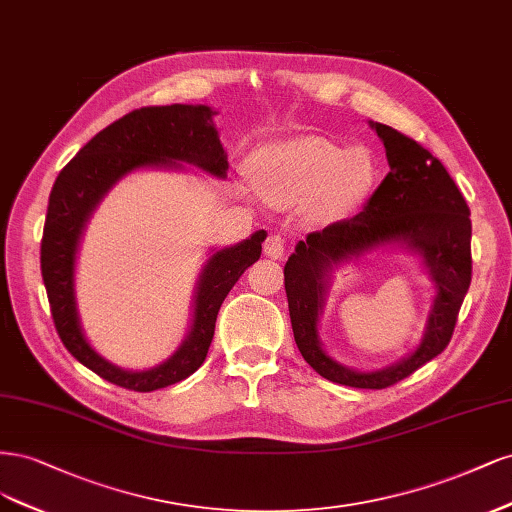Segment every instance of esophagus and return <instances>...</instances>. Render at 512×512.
<instances>
[{
    "instance_id": "1",
    "label": "esophagus",
    "mask_w": 512,
    "mask_h": 512,
    "mask_svg": "<svg viewBox=\"0 0 512 512\" xmlns=\"http://www.w3.org/2000/svg\"><path fill=\"white\" fill-rule=\"evenodd\" d=\"M263 253L270 259H280L285 255V240L280 236H270L266 244H263Z\"/></svg>"
}]
</instances>
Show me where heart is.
Here are the masks:
<instances>
[{"label": "heart", "instance_id": "1", "mask_svg": "<svg viewBox=\"0 0 512 512\" xmlns=\"http://www.w3.org/2000/svg\"><path fill=\"white\" fill-rule=\"evenodd\" d=\"M257 191L278 208L310 202L317 219L332 221L355 212L374 191L378 161L368 146L344 148L319 136L276 140L251 157Z\"/></svg>", "mask_w": 512, "mask_h": 512}]
</instances>
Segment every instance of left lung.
Returning a JSON list of instances; mask_svg holds the SVG:
<instances>
[{"mask_svg": "<svg viewBox=\"0 0 512 512\" xmlns=\"http://www.w3.org/2000/svg\"><path fill=\"white\" fill-rule=\"evenodd\" d=\"M370 127L385 144L389 174L353 219L295 244L285 263V291L295 344L312 370L338 385L385 389L449 344L472 278V223L464 195L427 148L389 125L370 121ZM398 248L420 259L437 291L424 336L415 352L391 367L368 373L344 367L324 351L318 336L333 270L376 250Z\"/></svg>", "mask_w": 512, "mask_h": 512, "instance_id": "obj_1", "label": "left lung"}]
</instances>
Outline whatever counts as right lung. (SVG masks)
Here are the masks:
<instances>
[{
  "instance_id": "obj_1",
  "label": "right lung",
  "mask_w": 512,
  "mask_h": 512,
  "mask_svg": "<svg viewBox=\"0 0 512 512\" xmlns=\"http://www.w3.org/2000/svg\"><path fill=\"white\" fill-rule=\"evenodd\" d=\"M204 104L140 108L114 121L80 148L48 197L42 236V280L61 342L82 366L104 381L131 391H155L185 381L204 364L219 308L244 270L261 255L266 232L259 229L238 244L210 251L193 295L191 325L183 344L161 364L125 370L97 353L82 329L76 304V255L82 234L106 193L138 170L183 172L187 166L214 178L227 176V153Z\"/></svg>"
}]
</instances>
